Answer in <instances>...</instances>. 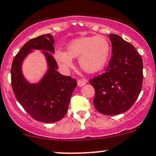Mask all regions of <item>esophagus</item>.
<instances>
[{
	"mask_svg": "<svg viewBox=\"0 0 156 156\" xmlns=\"http://www.w3.org/2000/svg\"><path fill=\"white\" fill-rule=\"evenodd\" d=\"M86 84V81L85 80H78V85L79 87H82Z\"/></svg>",
	"mask_w": 156,
	"mask_h": 156,
	"instance_id": "1",
	"label": "esophagus"
}]
</instances>
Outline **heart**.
<instances>
[{
  "label": "heart",
  "mask_w": 156,
  "mask_h": 156,
  "mask_svg": "<svg viewBox=\"0 0 156 156\" xmlns=\"http://www.w3.org/2000/svg\"><path fill=\"white\" fill-rule=\"evenodd\" d=\"M110 45L101 36H87L74 40L67 46L66 52L56 50L54 57L61 68L68 70L74 66L72 59H78L80 68L88 73L100 71L107 62Z\"/></svg>",
  "instance_id": "obj_1"
}]
</instances>
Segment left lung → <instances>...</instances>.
Listing matches in <instances>:
<instances>
[{"label":"left lung","mask_w":156,"mask_h":156,"mask_svg":"<svg viewBox=\"0 0 156 156\" xmlns=\"http://www.w3.org/2000/svg\"><path fill=\"white\" fill-rule=\"evenodd\" d=\"M112 57L106 72L91 79L95 108L105 115L127 111L139 95L143 80L142 58L130 43L109 34Z\"/></svg>","instance_id":"left-lung-1"}]
</instances>
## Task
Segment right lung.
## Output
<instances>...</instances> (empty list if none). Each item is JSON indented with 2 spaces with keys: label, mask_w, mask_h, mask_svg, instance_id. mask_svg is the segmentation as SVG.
<instances>
[{
  "label": "right lung",
  "mask_w": 156,
  "mask_h": 156,
  "mask_svg": "<svg viewBox=\"0 0 156 156\" xmlns=\"http://www.w3.org/2000/svg\"><path fill=\"white\" fill-rule=\"evenodd\" d=\"M54 39L50 34L30 40L21 48L13 60L11 70L12 85L17 100L33 118L43 123H54L67 113L70 99L77 81L57 71L58 66L53 57ZM33 50H41L48 64L44 77L31 83L22 73V63Z\"/></svg>",
  "instance_id": "add662e5"
}]
</instances>
